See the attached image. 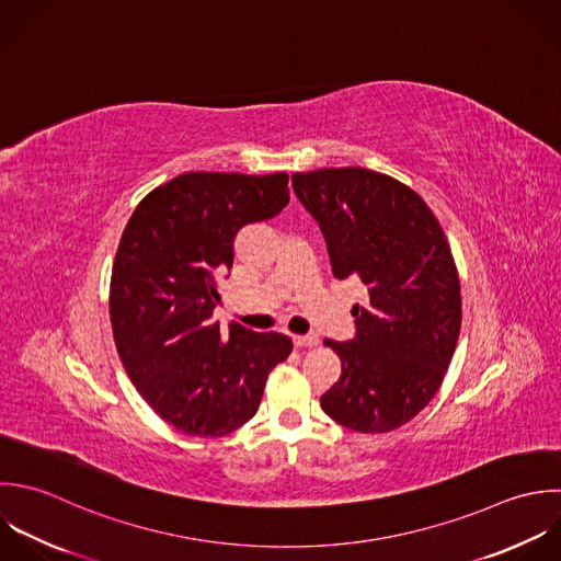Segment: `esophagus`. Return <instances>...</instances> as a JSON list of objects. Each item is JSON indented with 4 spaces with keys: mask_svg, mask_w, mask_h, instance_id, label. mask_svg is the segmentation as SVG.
<instances>
[{
    "mask_svg": "<svg viewBox=\"0 0 561 561\" xmlns=\"http://www.w3.org/2000/svg\"><path fill=\"white\" fill-rule=\"evenodd\" d=\"M297 347H314L319 345V336L317 334H306V336H293Z\"/></svg>",
    "mask_w": 561,
    "mask_h": 561,
    "instance_id": "1",
    "label": "esophagus"
}]
</instances>
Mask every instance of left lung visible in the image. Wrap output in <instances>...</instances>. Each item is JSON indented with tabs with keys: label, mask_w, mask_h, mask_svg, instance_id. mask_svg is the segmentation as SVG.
Returning a JSON list of instances; mask_svg holds the SVG:
<instances>
[{
	"label": "left lung",
	"mask_w": 561,
	"mask_h": 561,
	"mask_svg": "<svg viewBox=\"0 0 561 561\" xmlns=\"http://www.w3.org/2000/svg\"><path fill=\"white\" fill-rule=\"evenodd\" d=\"M293 190L319 222L336 279L358 277L356 339L325 341L343 365L321 409L356 433L411 422L439 391L461 330V284L446 233L424 198L367 168L295 172Z\"/></svg>",
	"instance_id": "8db88e82"
}]
</instances>
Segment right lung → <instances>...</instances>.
<instances>
[{
  "label": "right lung",
  "instance_id": "1",
  "mask_svg": "<svg viewBox=\"0 0 561 561\" xmlns=\"http://www.w3.org/2000/svg\"><path fill=\"white\" fill-rule=\"evenodd\" d=\"M288 201L286 172H185L146 194L124 227L108 288L115 347L137 393L179 433L238 431L293 352L284 334L211 319L236 233Z\"/></svg>",
  "mask_w": 561,
  "mask_h": 561
}]
</instances>
